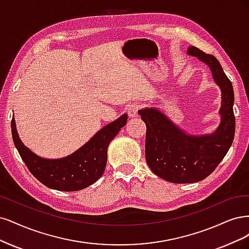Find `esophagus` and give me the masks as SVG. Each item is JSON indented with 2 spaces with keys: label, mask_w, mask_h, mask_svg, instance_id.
Here are the masks:
<instances>
[{
  "label": "esophagus",
  "mask_w": 249,
  "mask_h": 249,
  "mask_svg": "<svg viewBox=\"0 0 249 249\" xmlns=\"http://www.w3.org/2000/svg\"><path fill=\"white\" fill-rule=\"evenodd\" d=\"M141 108V106L139 103H133L128 108V116L130 118H136L139 116V110Z\"/></svg>",
  "instance_id": "34e87169"
}]
</instances>
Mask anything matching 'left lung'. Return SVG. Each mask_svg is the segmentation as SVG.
I'll list each match as a JSON object with an SVG mask.
<instances>
[{"label":"left lung","instance_id":"left-lung-1","mask_svg":"<svg viewBox=\"0 0 249 249\" xmlns=\"http://www.w3.org/2000/svg\"><path fill=\"white\" fill-rule=\"evenodd\" d=\"M187 54L209 66L221 91V121L213 133L191 135L174 124L158 108H143L139 114L146 123V160L151 171L172 183H194L207 178L227 155L235 135L234 90L218 60L196 46Z\"/></svg>","mask_w":249,"mask_h":249}]
</instances>
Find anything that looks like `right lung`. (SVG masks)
<instances>
[{
  "label": "right lung",
  "instance_id": "right-lung-1",
  "mask_svg": "<svg viewBox=\"0 0 249 249\" xmlns=\"http://www.w3.org/2000/svg\"><path fill=\"white\" fill-rule=\"evenodd\" d=\"M127 123L124 114L107 124L85 145L71 155L60 159H46L33 153L20 141L15 120L12 118L11 131L14 145L34 177L52 189L76 191L92 185L106 170L107 147Z\"/></svg>",
  "mask_w": 249,
  "mask_h": 249
}]
</instances>
